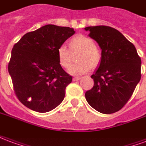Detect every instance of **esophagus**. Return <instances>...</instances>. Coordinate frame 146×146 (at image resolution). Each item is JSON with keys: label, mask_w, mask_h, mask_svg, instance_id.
<instances>
[{"label": "esophagus", "mask_w": 146, "mask_h": 146, "mask_svg": "<svg viewBox=\"0 0 146 146\" xmlns=\"http://www.w3.org/2000/svg\"><path fill=\"white\" fill-rule=\"evenodd\" d=\"M73 81H76V80H80V77H78V76H75L73 78Z\"/></svg>", "instance_id": "34e87169"}]
</instances>
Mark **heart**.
I'll use <instances>...</instances> for the list:
<instances>
[{
    "label": "heart",
    "instance_id": "b5f03b06",
    "mask_svg": "<svg viewBox=\"0 0 146 146\" xmlns=\"http://www.w3.org/2000/svg\"><path fill=\"white\" fill-rule=\"evenodd\" d=\"M71 52L80 51L76 56L79 61L73 64L69 70L72 75L78 76L88 73L92 67H96L100 63L102 54L100 50L95 45V41L91 37L83 34L76 35L69 42ZM57 56L59 64L64 68H69L72 63V55L70 51L64 46H60L57 50Z\"/></svg>",
    "mask_w": 146,
    "mask_h": 146
}]
</instances>
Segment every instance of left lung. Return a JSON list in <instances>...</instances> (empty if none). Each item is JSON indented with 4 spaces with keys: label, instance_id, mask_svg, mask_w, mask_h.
<instances>
[{
    "label": "left lung",
    "instance_id": "left-lung-1",
    "mask_svg": "<svg viewBox=\"0 0 146 146\" xmlns=\"http://www.w3.org/2000/svg\"><path fill=\"white\" fill-rule=\"evenodd\" d=\"M102 49L98 69L92 75L94 86L87 91L88 104L104 114L121 110L141 79V58L135 45L119 31L106 26L85 27Z\"/></svg>",
    "mask_w": 146,
    "mask_h": 146
}]
</instances>
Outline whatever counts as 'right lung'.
Returning a JSON list of instances; mask_svg holds the SVG:
<instances>
[{"instance_id": "1", "label": "right lung", "mask_w": 146, "mask_h": 146, "mask_svg": "<svg viewBox=\"0 0 146 146\" xmlns=\"http://www.w3.org/2000/svg\"><path fill=\"white\" fill-rule=\"evenodd\" d=\"M74 33L73 28L46 25L14 45L8 73L15 94L25 106L47 113L63 101L73 77L61 66L57 50Z\"/></svg>"}]
</instances>
